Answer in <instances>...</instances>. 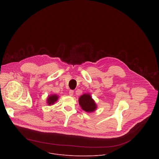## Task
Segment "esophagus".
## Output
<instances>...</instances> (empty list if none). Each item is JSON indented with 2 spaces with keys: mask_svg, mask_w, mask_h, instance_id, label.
<instances>
[{
  "mask_svg": "<svg viewBox=\"0 0 159 159\" xmlns=\"http://www.w3.org/2000/svg\"><path fill=\"white\" fill-rule=\"evenodd\" d=\"M74 91L73 90H69V95L70 96H73V94H74Z\"/></svg>",
  "mask_w": 159,
  "mask_h": 159,
  "instance_id": "34e87169",
  "label": "esophagus"
}]
</instances>
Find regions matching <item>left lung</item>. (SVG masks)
<instances>
[{
    "instance_id": "8db88e82",
    "label": "left lung",
    "mask_w": 159,
    "mask_h": 159,
    "mask_svg": "<svg viewBox=\"0 0 159 159\" xmlns=\"http://www.w3.org/2000/svg\"><path fill=\"white\" fill-rule=\"evenodd\" d=\"M79 104L82 109L86 112H93L96 109V104L94 101L89 94H84L79 99Z\"/></svg>"
}]
</instances>
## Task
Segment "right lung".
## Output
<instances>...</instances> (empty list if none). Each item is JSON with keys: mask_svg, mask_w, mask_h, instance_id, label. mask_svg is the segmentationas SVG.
<instances>
[{"mask_svg": "<svg viewBox=\"0 0 159 159\" xmlns=\"http://www.w3.org/2000/svg\"><path fill=\"white\" fill-rule=\"evenodd\" d=\"M58 98V97L57 95H55V94L49 96L48 98V100H47V102H48V105L50 106L51 104L52 105L53 104H54L55 102H56L57 101Z\"/></svg>", "mask_w": 159, "mask_h": 159, "instance_id": "right-lung-1", "label": "right lung"}]
</instances>
